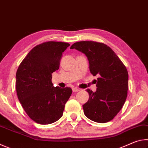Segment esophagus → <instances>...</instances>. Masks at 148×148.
I'll list each match as a JSON object with an SVG mask.
<instances>
[{
	"mask_svg": "<svg viewBox=\"0 0 148 148\" xmlns=\"http://www.w3.org/2000/svg\"><path fill=\"white\" fill-rule=\"evenodd\" d=\"M79 89L77 88V87H75V88H72V91H73V92H77L79 91Z\"/></svg>",
	"mask_w": 148,
	"mask_h": 148,
	"instance_id": "obj_1",
	"label": "esophagus"
}]
</instances>
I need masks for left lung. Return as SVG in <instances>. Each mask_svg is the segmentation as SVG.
Instances as JSON below:
<instances>
[{"mask_svg":"<svg viewBox=\"0 0 148 148\" xmlns=\"http://www.w3.org/2000/svg\"><path fill=\"white\" fill-rule=\"evenodd\" d=\"M71 49L86 55L90 72L94 76H99L97 91L87 89L89 98L83 105L84 114L97 123L111 121L121 110L127 97L129 75L126 67L113 50L101 42H77Z\"/></svg>","mask_w":148,"mask_h":148,"instance_id":"obj_1","label":"left lung"}]
</instances>
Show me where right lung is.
<instances>
[{
  "mask_svg": "<svg viewBox=\"0 0 148 148\" xmlns=\"http://www.w3.org/2000/svg\"><path fill=\"white\" fill-rule=\"evenodd\" d=\"M69 46L53 41L37 45L17 69V97L28 116L37 123L47 125L59 120L72 94L71 87H53L51 82V74L59 69L62 54Z\"/></svg>",
  "mask_w": 148,
  "mask_h": 148,
  "instance_id": "right-lung-1",
  "label": "right lung"
}]
</instances>
